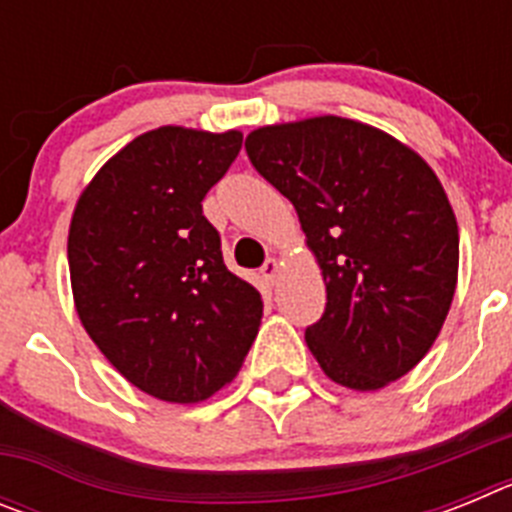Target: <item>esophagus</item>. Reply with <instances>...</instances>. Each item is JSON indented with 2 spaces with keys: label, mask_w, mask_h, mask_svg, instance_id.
I'll return each instance as SVG.
<instances>
[{
  "label": "esophagus",
  "mask_w": 512,
  "mask_h": 512,
  "mask_svg": "<svg viewBox=\"0 0 512 512\" xmlns=\"http://www.w3.org/2000/svg\"><path fill=\"white\" fill-rule=\"evenodd\" d=\"M279 274V259H266L264 266H261V277L266 279V282H274Z\"/></svg>",
  "instance_id": "obj_1"
}]
</instances>
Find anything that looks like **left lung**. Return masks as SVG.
I'll use <instances>...</instances> for the list:
<instances>
[{
    "label": "left lung",
    "instance_id": "left-lung-1",
    "mask_svg": "<svg viewBox=\"0 0 512 512\" xmlns=\"http://www.w3.org/2000/svg\"><path fill=\"white\" fill-rule=\"evenodd\" d=\"M253 169L295 205L328 302L305 341L351 390L408 374L449 315L459 228L431 166L400 140L346 117L253 130Z\"/></svg>",
    "mask_w": 512,
    "mask_h": 512
}]
</instances>
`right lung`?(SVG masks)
I'll use <instances>...</instances> for the list:
<instances>
[{"mask_svg":"<svg viewBox=\"0 0 512 512\" xmlns=\"http://www.w3.org/2000/svg\"><path fill=\"white\" fill-rule=\"evenodd\" d=\"M243 135H138L76 202L69 271L89 338L122 377L166 402H200L238 374L264 300L230 274L202 200Z\"/></svg>","mask_w":512,"mask_h":512,"instance_id":"add662e5","label":"right lung"}]
</instances>
